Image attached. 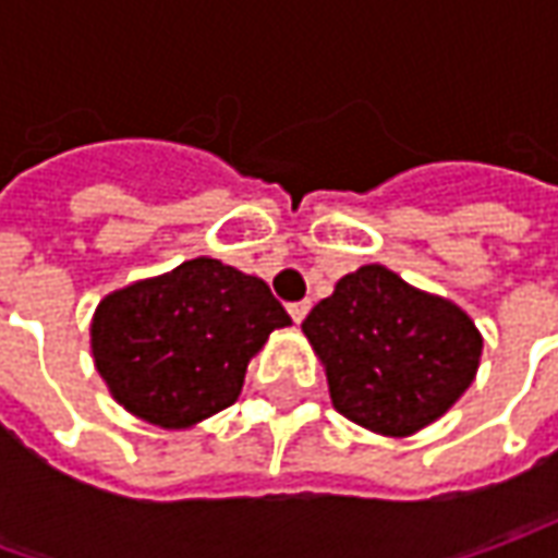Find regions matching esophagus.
I'll list each match as a JSON object with an SVG mask.
<instances>
[{
  "label": "esophagus",
  "mask_w": 558,
  "mask_h": 558,
  "mask_svg": "<svg viewBox=\"0 0 558 558\" xmlns=\"http://www.w3.org/2000/svg\"><path fill=\"white\" fill-rule=\"evenodd\" d=\"M307 311H311V301H294V304H289V313L294 323H301L307 316Z\"/></svg>",
  "instance_id": "1"
}]
</instances>
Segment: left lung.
<instances>
[{
  "label": "left lung",
  "instance_id": "left-lung-1",
  "mask_svg": "<svg viewBox=\"0 0 558 558\" xmlns=\"http://www.w3.org/2000/svg\"><path fill=\"white\" fill-rule=\"evenodd\" d=\"M326 363L335 410L381 435H413L472 385L482 335L453 307L369 264L301 323Z\"/></svg>",
  "mask_w": 558,
  "mask_h": 558
}]
</instances>
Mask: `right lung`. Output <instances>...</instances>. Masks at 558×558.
<instances>
[{"label":"right lung","instance_id":"obj_1","mask_svg":"<svg viewBox=\"0 0 558 558\" xmlns=\"http://www.w3.org/2000/svg\"><path fill=\"white\" fill-rule=\"evenodd\" d=\"M289 323L264 279L195 257L108 294L93 319V356L130 413L185 428L235 403L247 360Z\"/></svg>","mask_w":558,"mask_h":558}]
</instances>
